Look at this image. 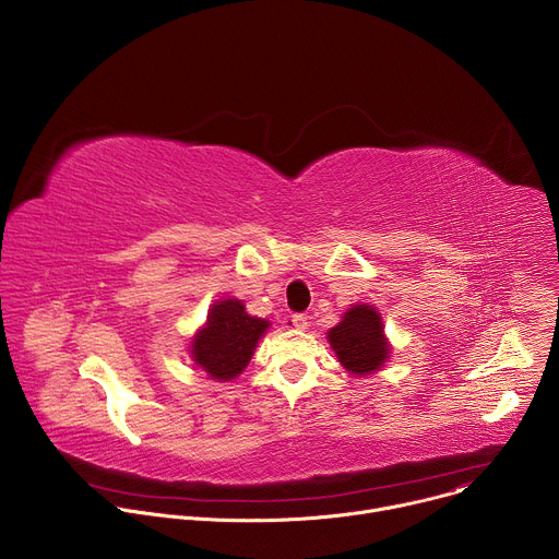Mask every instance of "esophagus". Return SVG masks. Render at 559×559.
Returning a JSON list of instances; mask_svg holds the SVG:
<instances>
[{"mask_svg": "<svg viewBox=\"0 0 559 559\" xmlns=\"http://www.w3.org/2000/svg\"><path fill=\"white\" fill-rule=\"evenodd\" d=\"M292 328L294 330H307V316L305 313H294L292 316Z\"/></svg>", "mask_w": 559, "mask_h": 559, "instance_id": "1", "label": "esophagus"}]
</instances>
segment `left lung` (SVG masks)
I'll return each mask as SVG.
<instances>
[{"mask_svg": "<svg viewBox=\"0 0 559 559\" xmlns=\"http://www.w3.org/2000/svg\"><path fill=\"white\" fill-rule=\"evenodd\" d=\"M328 341L338 362L354 376L378 371L389 358V343L380 313L371 305H354L343 313V321L328 332Z\"/></svg>", "mask_w": 559, "mask_h": 559, "instance_id": "1", "label": "left lung"}]
</instances>
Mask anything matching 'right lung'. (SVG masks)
<instances>
[{
	"label": "right lung",
	"instance_id": "add662e5",
	"mask_svg": "<svg viewBox=\"0 0 559 559\" xmlns=\"http://www.w3.org/2000/svg\"><path fill=\"white\" fill-rule=\"evenodd\" d=\"M270 323L250 316L243 300L225 298L212 305L207 323L192 338V360L214 380H231L241 373L254 356L261 336Z\"/></svg>",
	"mask_w": 559,
	"mask_h": 559
}]
</instances>
